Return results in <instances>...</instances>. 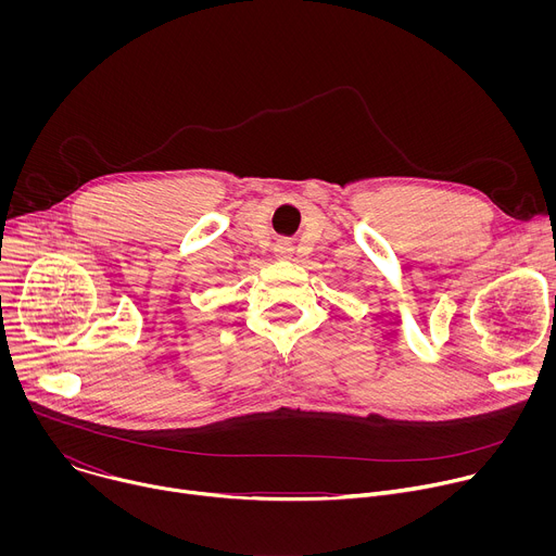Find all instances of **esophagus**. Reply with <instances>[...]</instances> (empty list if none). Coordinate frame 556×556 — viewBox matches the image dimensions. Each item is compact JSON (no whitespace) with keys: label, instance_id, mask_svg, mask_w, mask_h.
Returning <instances> with one entry per match:
<instances>
[{"label":"esophagus","instance_id":"1","mask_svg":"<svg viewBox=\"0 0 556 556\" xmlns=\"http://www.w3.org/2000/svg\"><path fill=\"white\" fill-rule=\"evenodd\" d=\"M290 251H292V249H290L288 242H279V244L275 247V253H277L279 260H288V257H290Z\"/></svg>","mask_w":556,"mask_h":556}]
</instances>
